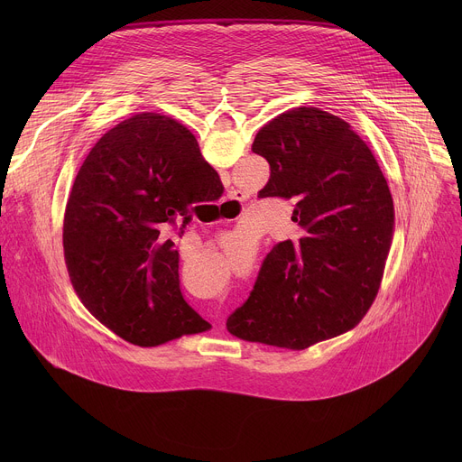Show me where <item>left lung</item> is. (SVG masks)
<instances>
[{"instance_id": "obj_1", "label": "left lung", "mask_w": 462, "mask_h": 462, "mask_svg": "<svg viewBox=\"0 0 462 462\" xmlns=\"http://www.w3.org/2000/svg\"><path fill=\"white\" fill-rule=\"evenodd\" d=\"M252 152L271 164L257 197L292 199L303 232L267 254L226 328L246 342L301 351L349 331L373 305L393 239V197L367 144L318 107L273 118Z\"/></svg>"}]
</instances>
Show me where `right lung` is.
I'll list each match as a JSON object with an SVG mask.
<instances>
[{
  "instance_id": "right-lung-1",
  "label": "right lung",
  "mask_w": 462,
  "mask_h": 462,
  "mask_svg": "<svg viewBox=\"0 0 462 462\" xmlns=\"http://www.w3.org/2000/svg\"><path fill=\"white\" fill-rule=\"evenodd\" d=\"M223 191L191 131L159 113L122 120L91 148L63 217V255L89 312L129 344L155 347L212 327L182 298L166 228ZM206 201L203 202L202 199Z\"/></svg>"
}]
</instances>
